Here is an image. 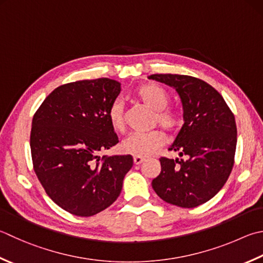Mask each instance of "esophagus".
<instances>
[{"label": "esophagus", "instance_id": "1", "mask_svg": "<svg viewBox=\"0 0 263 263\" xmlns=\"http://www.w3.org/2000/svg\"><path fill=\"white\" fill-rule=\"evenodd\" d=\"M143 161H145L144 158H141V157H134V163H135V165H141V163H142Z\"/></svg>", "mask_w": 263, "mask_h": 263}]
</instances>
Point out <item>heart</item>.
<instances>
[{
	"label": "heart",
	"mask_w": 263,
	"mask_h": 263,
	"mask_svg": "<svg viewBox=\"0 0 263 263\" xmlns=\"http://www.w3.org/2000/svg\"><path fill=\"white\" fill-rule=\"evenodd\" d=\"M137 97L150 107L155 113V122L162 127L165 130L174 132L181 125V118L175 111L166 108L170 103V97L163 88L146 83L138 88ZM107 118L113 129L122 132L125 128V118H123V102L120 98L111 103L107 110ZM163 143L165 136L160 130H152L148 133H132L120 143V151L125 155L134 157H148L155 153Z\"/></svg>",
	"instance_id": "1"
}]
</instances>
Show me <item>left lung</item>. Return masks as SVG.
<instances>
[{
	"mask_svg": "<svg viewBox=\"0 0 263 263\" xmlns=\"http://www.w3.org/2000/svg\"><path fill=\"white\" fill-rule=\"evenodd\" d=\"M148 79L175 89L184 120L168 148L183 158H160L161 172L152 187L168 204L197 207L212 199L231 173L237 144L234 113L220 92L200 79L180 74H152Z\"/></svg>",
	"mask_w": 263,
	"mask_h": 263,
	"instance_id": "obj_1",
	"label": "left lung"
}]
</instances>
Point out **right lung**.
Segmentation results:
<instances>
[{
  "label": "right lung",
  "mask_w": 263,
  "mask_h": 263,
  "mask_svg": "<svg viewBox=\"0 0 263 263\" xmlns=\"http://www.w3.org/2000/svg\"><path fill=\"white\" fill-rule=\"evenodd\" d=\"M120 83L107 78L54 89L32 121L34 172L47 195L77 216H92L117 200L133 157H100L119 142L107 118Z\"/></svg>",
  "instance_id": "1"
}]
</instances>
